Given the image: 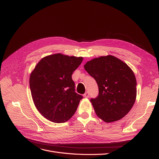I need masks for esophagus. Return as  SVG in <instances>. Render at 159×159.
Instances as JSON below:
<instances>
[{
	"instance_id": "esophagus-1",
	"label": "esophagus",
	"mask_w": 159,
	"mask_h": 159,
	"mask_svg": "<svg viewBox=\"0 0 159 159\" xmlns=\"http://www.w3.org/2000/svg\"><path fill=\"white\" fill-rule=\"evenodd\" d=\"M84 96L85 98H89V93L88 92V91H86V92L84 94Z\"/></svg>"
}]
</instances>
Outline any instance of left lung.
I'll return each mask as SVG.
<instances>
[{"label": "left lung", "instance_id": "8db88e82", "mask_svg": "<svg viewBox=\"0 0 159 159\" xmlns=\"http://www.w3.org/2000/svg\"><path fill=\"white\" fill-rule=\"evenodd\" d=\"M84 68L98 85V96L90 100L98 117L111 123L125 116L137 97L136 78L129 66L108 55L88 61Z\"/></svg>", "mask_w": 159, "mask_h": 159}]
</instances>
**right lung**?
<instances>
[{
	"instance_id": "1",
	"label": "right lung",
	"mask_w": 159,
	"mask_h": 159,
	"mask_svg": "<svg viewBox=\"0 0 159 159\" xmlns=\"http://www.w3.org/2000/svg\"><path fill=\"white\" fill-rule=\"evenodd\" d=\"M82 57L55 54L43 57L30 75L31 95L43 117L54 123H64L73 116L82 96L75 92L71 75Z\"/></svg>"
}]
</instances>
